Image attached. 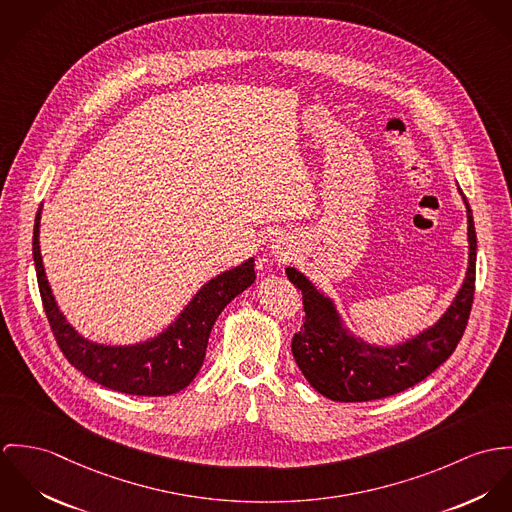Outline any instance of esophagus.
I'll use <instances>...</instances> for the list:
<instances>
[{
    "label": "esophagus",
    "mask_w": 512,
    "mask_h": 512,
    "mask_svg": "<svg viewBox=\"0 0 512 512\" xmlns=\"http://www.w3.org/2000/svg\"><path fill=\"white\" fill-rule=\"evenodd\" d=\"M275 255H284V253H279V251H277V253H275Z\"/></svg>",
    "instance_id": "1"
}]
</instances>
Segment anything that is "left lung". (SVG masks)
Wrapping results in <instances>:
<instances>
[{"instance_id":"obj_1","label":"left lung","mask_w":512,"mask_h":512,"mask_svg":"<svg viewBox=\"0 0 512 512\" xmlns=\"http://www.w3.org/2000/svg\"><path fill=\"white\" fill-rule=\"evenodd\" d=\"M459 190V188H457ZM467 210V273L442 318L408 340L377 345L351 334L336 302L318 290L298 269L286 267L288 281L302 290L304 326L292 338V355L306 381L326 398L365 402L391 397L414 387L436 371L461 340L475 292L477 235L471 208Z\"/></svg>"}]
</instances>
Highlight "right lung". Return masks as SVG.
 <instances>
[{
	"mask_svg": "<svg viewBox=\"0 0 512 512\" xmlns=\"http://www.w3.org/2000/svg\"><path fill=\"white\" fill-rule=\"evenodd\" d=\"M41 210L43 204L33 229V261L51 330L66 359L88 379L125 395L167 397L188 387L204 363L218 316L255 283V259L210 279L159 336L131 345H104L80 336L58 308L39 247Z\"/></svg>",
	"mask_w": 512,
	"mask_h": 512,
	"instance_id": "right-lung-1",
	"label": "right lung"
}]
</instances>
